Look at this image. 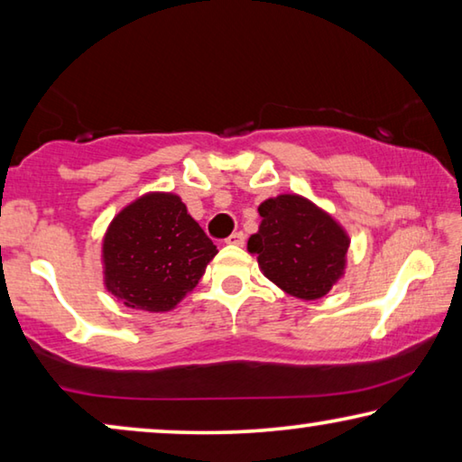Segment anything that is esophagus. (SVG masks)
Wrapping results in <instances>:
<instances>
[{"label":"esophagus","mask_w":462,"mask_h":462,"mask_svg":"<svg viewBox=\"0 0 462 462\" xmlns=\"http://www.w3.org/2000/svg\"><path fill=\"white\" fill-rule=\"evenodd\" d=\"M245 234L243 232H234V234H230L228 238H226V243L228 245H236V246H240V245H245Z\"/></svg>","instance_id":"obj_1"}]
</instances>
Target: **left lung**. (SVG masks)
<instances>
[{
	"label": "left lung",
	"instance_id": "8db88e82",
	"mask_svg": "<svg viewBox=\"0 0 462 462\" xmlns=\"http://www.w3.org/2000/svg\"><path fill=\"white\" fill-rule=\"evenodd\" d=\"M263 222L248 251L271 282L302 300L323 298L346 269L347 234L331 216L298 195L261 203Z\"/></svg>",
	"mask_w": 462,
	"mask_h": 462
}]
</instances>
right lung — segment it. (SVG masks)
<instances>
[{
    "instance_id": "add662e5",
    "label": "right lung",
    "mask_w": 462,
    "mask_h": 462,
    "mask_svg": "<svg viewBox=\"0 0 462 462\" xmlns=\"http://www.w3.org/2000/svg\"><path fill=\"white\" fill-rule=\"evenodd\" d=\"M216 253L180 197L145 195L123 209L106 232V290L129 309L171 310L199 283Z\"/></svg>"
}]
</instances>
